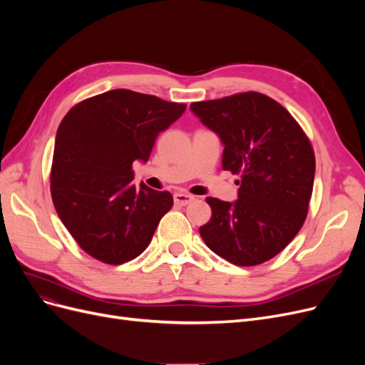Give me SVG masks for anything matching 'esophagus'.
Wrapping results in <instances>:
<instances>
[{
  "mask_svg": "<svg viewBox=\"0 0 365 365\" xmlns=\"http://www.w3.org/2000/svg\"><path fill=\"white\" fill-rule=\"evenodd\" d=\"M192 200H194V195H190V194H185V192H175L174 194V203L175 205L186 206V205H190Z\"/></svg>",
  "mask_w": 365,
  "mask_h": 365,
  "instance_id": "34e87169",
  "label": "esophagus"
}]
</instances>
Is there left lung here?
<instances>
[{"label":"left lung","instance_id":"1","mask_svg":"<svg viewBox=\"0 0 365 365\" xmlns=\"http://www.w3.org/2000/svg\"><path fill=\"white\" fill-rule=\"evenodd\" d=\"M191 112L220 138L222 170L241 175L238 200L206 198L212 217L200 235L235 265L272 259L308 214L315 174L309 139L289 112L264 93L192 103Z\"/></svg>","mask_w":365,"mask_h":365}]
</instances>
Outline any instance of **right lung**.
<instances>
[{
	"mask_svg": "<svg viewBox=\"0 0 365 365\" xmlns=\"http://www.w3.org/2000/svg\"><path fill=\"white\" fill-rule=\"evenodd\" d=\"M186 106L113 89L78 103L57 128L51 197L58 218L96 259L120 265L143 253L173 195L132 183L158 135Z\"/></svg>",
	"mask_w": 365,
	"mask_h": 365,
	"instance_id": "obj_1",
	"label": "right lung"
}]
</instances>
